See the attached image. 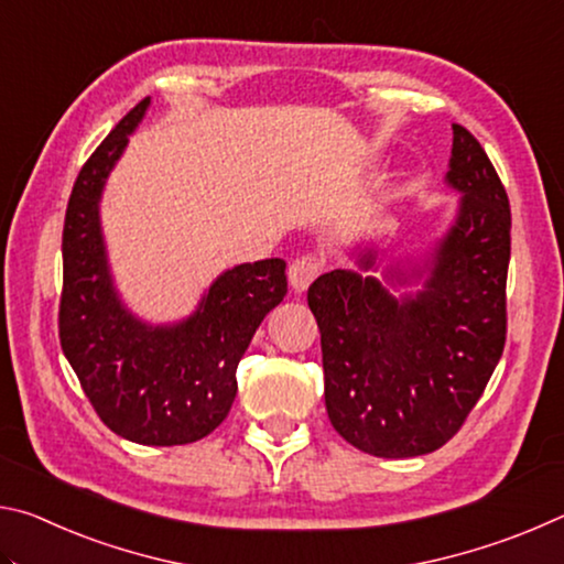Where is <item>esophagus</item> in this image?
Returning <instances> with one entry per match:
<instances>
[{
	"label": "esophagus",
	"instance_id": "34e87169",
	"mask_svg": "<svg viewBox=\"0 0 564 564\" xmlns=\"http://www.w3.org/2000/svg\"><path fill=\"white\" fill-rule=\"evenodd\" d=\"M321 271H323V261L318 259L316 253H305V256H299V259H295L293 263H291V269H289V279H291V285L295 291H305L308 289V285L318 279L321 275Z\"/></svg>",
	"mask_w": 564,
	"mask_h": 564
}]
</instances>
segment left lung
<instances>
[{"label": "left lung", "mask_w": 564, "mask_h": 564, "mask_svg": "<svg viewBox=\"0 0 564 564\" xmlns=\"http://www.w3.org/2000/svg\"><path fill=\"white\" fill-rule=\"evenodd\" d=\"M447 184L463 191L460 212L423 291L395 299L373 275L340 269L308 289L328 417L340 437L376 457H415L451 441L508 336L510 202L480 141L460 123H453ZM373 263L376 253H362V269Z\"/></svg>", "instance_id": "obj_1"}]
</instances>
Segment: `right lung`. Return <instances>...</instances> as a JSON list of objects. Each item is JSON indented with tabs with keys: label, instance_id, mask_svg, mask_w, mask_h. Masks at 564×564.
<instances>
[{
	"label": "right lung",
	"instance_id": "right-lung-1",
	"mask_svg": "<svg viewBox=\"0 0 564 564\" xmlns=\"http://www.w3.org/2000/svg\"><path fill=\"white\" fill-rule=\"evenodd\" d=\"M147 107L141 99L111 129L74 181L62 234L59 343L109 431L139 445H186L224 423L238 360L289 279L283 259L236 265L176 326L151 328L123 308L104 253L99 198Z\"/></svg>",
	"mask_w": 564,
	"mask_h": 564
}]
</instances>
